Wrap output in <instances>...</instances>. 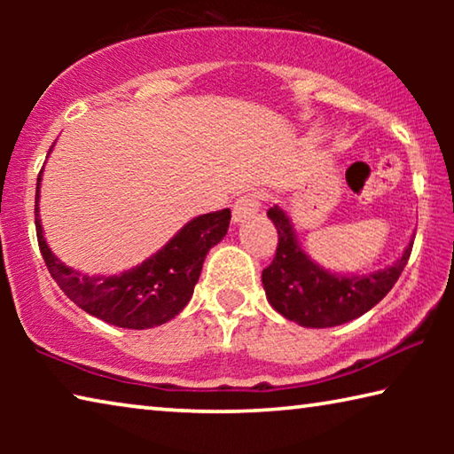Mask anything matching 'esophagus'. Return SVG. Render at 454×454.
I'll return each mask as SVG.
<instances>
[{
    "label": "esophagus",
    "instance_id": "obj_1",
    "mask_svg": "<svg viewBox=\"0 0 454 454\" xmlns=\"http://www.w3.org/2000/svg\"><path fill=\"white\" fill-rule=\"evenodd\" d=\"M260 210V194H246L238 198L232 208V220L234 222H244L254 216Z\"/></svg>",
    "mask_w": 454,
    "mask_h": 454
}]
</instances>
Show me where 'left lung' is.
Masks as SVG:
<instances>
[{
	"mask_svg": "<svg viewBox=\"0 0 454 454\" xmlns=\"http://www.w3.org/2000/svg\"><path fill=\"white\" fill-rule=\"evenodd\" d=\"M268 218L278 230V248L262 272L266 298L284 318L306 328L338 326L363 317L388 294L411 258L412 240L393 266L364 276L333 274L302 250L282 208L274 206Z\"/></svg>",
	"mask_w": 454,
	"mask_h": 454,
	"instance_id": "obj_1",
	"label": "left lung"
}]
</instances>
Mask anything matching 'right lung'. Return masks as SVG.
Instances as JSON below:
<instances>
[{"label":"right lung","instance_id":"right-lung-1","mask_svg":"<svg viewBox=\"0 0 454 454\" xmlns=\"http://www.w3.org/2000/svg\"><path fill=\"white\" fill-rule=\"evenodd\" d=\"M40 182L42 172L35 188V230L51 278L82 310L120 328H153L180 314L194 294L206 254L226 236L230 226L228 208L202 214L142 264L112 276H90L66 266L45 242L40 222Z\"/></svg>","mask_w":454,"mask_h":454}]
</instances>
